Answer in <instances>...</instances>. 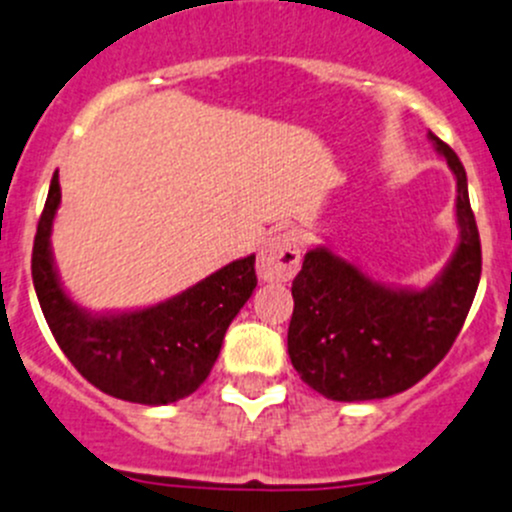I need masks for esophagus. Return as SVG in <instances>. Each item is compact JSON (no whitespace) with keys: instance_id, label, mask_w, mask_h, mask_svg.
Instances as JSON below:
<instances>
[{"instance_id":"34e87169","label":"esophagus","mask_w":512,"mask_h":512,"mask_svg":"<svg viewBox=\"0 0 512 512\" xmlns=\"http://www.w3.org/2000/svg\"><path fill=\"white\" fill-rule=\"evenodd\" d=\"M302 262V240L297 232H277L257 255V275L265 282H289Z\"/></svg>"}]
</instances>
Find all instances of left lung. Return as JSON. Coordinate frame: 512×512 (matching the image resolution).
Returning a JSON list of instances; mask_svg holds the SVG:
<instances>
[{
  "label": "left lung",
  "mask_w": 512,
  "mask_h": 512,
  "mask_svg": "<svg viewBox=\"0 0 512 512\" xmlns=\"http://www.w3.org/2000/svg\"><path fill=\"white\" fill-rule=\"evenodd\" d=\"M456 178L458 245L426 287L386 285L319 245L292 282L287 352L304 384L332 401H371L421 381L456 342L480 282V237L463 163L428 131Z\"/></svg>",
  "instance_id": "1"
}]
</instances>
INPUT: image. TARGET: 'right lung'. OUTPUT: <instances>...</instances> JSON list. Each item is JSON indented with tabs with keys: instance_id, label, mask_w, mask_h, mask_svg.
Masks as SVG:
<instances>
[{
	"instance_id": "add662e5",
	"label": "right lung",
	"mask_w": 512,
	"mask_h": 512,
	"mask_svg": "<svg viewBox=\"0 0 512 512\" xmlns=\"http://www.w3.org/2000/svg\"><path fill=\"white\" fill-rule=\"evenodd\" d=\"M59 205L54 173L36 227L32 277L61 352L96 389L131 404L165 406L193 394L218 361L230 322L255 292V255L230 262L151 307L91 312L74 302L56 270L51 227Z\"/></svg>"
}]
</instances>
